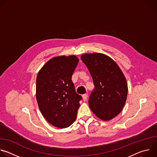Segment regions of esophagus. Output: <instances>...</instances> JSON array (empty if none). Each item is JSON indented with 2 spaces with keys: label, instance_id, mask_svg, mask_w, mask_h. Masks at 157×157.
Segmentation results:
<instances>
[{
  "label": "esophagus",
  "instance_id": "obj_1",
  "mask_svg": "<svg viewBox=\"0 0 157 157\" xmlns=\"http://www.w3.org/2000/svg\"><path fill=\"white\" fill-rule=\"evenodd\" d=\"M87 96H88L87 94H84L82 95V98H83V101H86L87 100Z\"/></svg>",
  "mask_w": 157,
  "mask_h": 157
}]
</instances>
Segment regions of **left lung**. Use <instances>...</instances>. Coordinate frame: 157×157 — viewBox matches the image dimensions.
<instances>
[{
    "label": "left lung",
    "instance_id": "left-lung-1",
    "mask_svg": "<svg viewBox=\"0 0 157 157\" xmlns=\"http://www.w3.org/2000/svg\"><path fill=\"white\" fill-rule=\"evenodd\" d=\"M81 58L94 84L89 98V107L99 119L111 120L125 105L128 93L126 79L117 64L104 54H84Z\"/></svg>",
    "mask_w": 157,
    "mask_h": 157
}]
</instances>
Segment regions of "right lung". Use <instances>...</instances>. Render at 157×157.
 Returning a JSON list of instances; mask_svg holds the SVG:
<instances>
[{
  "label": "right lung",
  "mask_w": 157,
  "mask_h": 157,
  "mask_svg": "<svg viewBox=\"0 0 157 157\" xmlns=\"http://www.w3.org/2000/svg\"><path fill=\"white\" fill-rule=\"evenodd\" d=\"M78 58L71 55L55 57L39 71L36 98L45 119L58 128H66L76 120L82 97L76 93L72 75Z\"/></svg>",
  "instance_id": "right-lung-1"
}]
</instances>
